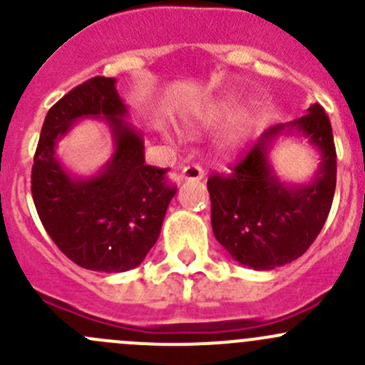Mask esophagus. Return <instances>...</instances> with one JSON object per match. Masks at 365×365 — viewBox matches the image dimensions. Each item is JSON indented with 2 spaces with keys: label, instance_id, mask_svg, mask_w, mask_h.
I'll list each match as a JSON object with an SVG mask.
<instances>
[{
  "label": "esophagus",
  "instance_id": "obj_1",
  "mask_svg": "<svg viewBox=\"0 0 365 365\" xmlns=\"http://www.w3.org/2000/svg\"><path fill=\"white\" fill-rule=\"evenodd\" d=\"M180 176H182L183 180H194V182H200V180H203L205 176V169L201 168L200 164H189L182 169Z\"/></svg>",
  "mask_w": 365,
  "mask_h": 365
}]
</instances>
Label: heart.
<instances>
[{
	"mask_svg": "<svg viewBox=\"0 0 365 365\" xmlns=\"http://www.w3.org/2000/svg\"><path fill=\"white\" fill-rule=\"evenodd\" d=\"M235 111V106L230 101H217L206 108L196 116L197 125H217L220 121L227 120Z\"/></svg>",
	"mask_w": 365,
	"mask_h": 365,
	"instance_id": "1",
	"label": "heart"
}]
</instances>
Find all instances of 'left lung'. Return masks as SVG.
Here are the masks:
<instances>
[{
	"mask_svg": "<svg viewBox=\"0 0 365 365\" xmlns=\"http://www.w3.org/2000/svg\"><path fill=\"white\" fill-rule=\"evenodd\" d=\"M300 131L322 153L307 186H286L274 176L267 152L277 135ZM337 155L332 125L319 104L304 116L270 127L227 175H210L212 227L219 244L244 267L274 270L311 247L336 192Z\"/></svg>",
	"mask_w": 365,
	"mask_h": 365,
	"instance_id": "1",
	"label": "left lung"
}]
</instances>
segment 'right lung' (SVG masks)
<instances>
[{"mask_svg": "<svg viewBox=\"0 0 365 365\" xmlns=\"http://www.w3.org/2000/svg\"><path fill=\"white\" fill-rule=\"evenodd\" d=\"M113 77H91L47 113L31 169L33 203L47 235L79 267L95 272L135 268L159 238L176 187L165 173L145 164V141L123 121L127 108ZM79 117H104L115 153L90 179H73L56 157L57 138Z\"/></svg>", "mask_w": 365, "mask_h": 365, "instance_id": "right-lung-1", "label": "right lung"}]
</instances>
